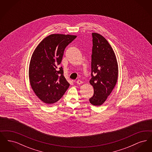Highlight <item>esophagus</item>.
Here are the masks:
<instances>
[{
    "mask_svg": "<svg viewBox=\"0 0 152 152\" xmlns=\"http://www.w3.org/2000/svg\"><path fill=\"white\" fill-rule=\"evenodd\" d=\"M76 83H77V84H79V85H80V84H81L83 83V81H81L80 80H77Z\"/></svg>",
    "mask_w": 152,
    "mask_h": 152,
    "instance_id": "obj_1",
    "label": "esophagus"
}]
</instances>
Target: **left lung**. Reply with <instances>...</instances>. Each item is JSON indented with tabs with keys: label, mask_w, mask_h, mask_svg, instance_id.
I'll return each mask as SVG.
<instances>
[{
	"label": "left lung",
	"mask_w": 152,
	"mask_h": 152,
	"mask_svg": "<svg viewBox=\"0 0 152 152\" xmlns=\"http://www.w3.org/2000/svg\"><path fill=\"white\" fill-rule=\"evenodd\" d=\"M92 53L90 84L94 89L91 104L100 106L111 94L118 78L116 55L108 41L97 33H92Z\"/></svg>",
	"instance_id": "8db88e82"
}]
</instances>
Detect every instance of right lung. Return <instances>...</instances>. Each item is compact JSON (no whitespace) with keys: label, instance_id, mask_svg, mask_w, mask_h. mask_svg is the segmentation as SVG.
Listing matches in <instances>:
<instances>
[{"label":"right lung","instance_id":"obj_1","mask_svg":"<svg viewBox=\"0 0 152 152\" xmlns=\"http://www.w3.org/2000/svg\"><path fill=\"white\" fill-rule=\"evenodd\" d=\"M75 35L52 34L38 44L31 56L29 66L31 86L38 98L47 104L58 101L69 87L61 66L66 47Z\"/></svg>","mask_w":152,"mask_h":152}]
</instances>
